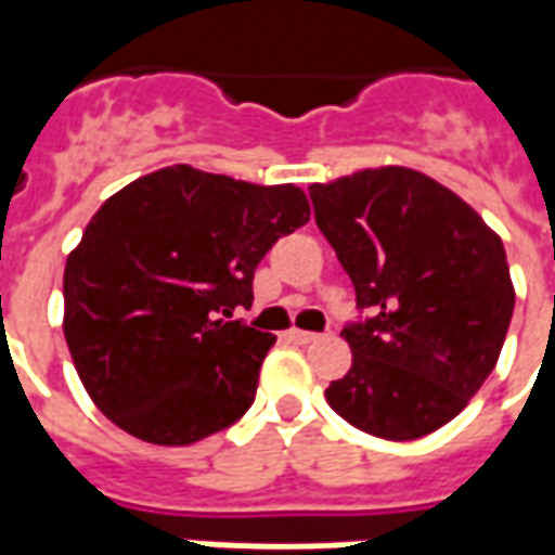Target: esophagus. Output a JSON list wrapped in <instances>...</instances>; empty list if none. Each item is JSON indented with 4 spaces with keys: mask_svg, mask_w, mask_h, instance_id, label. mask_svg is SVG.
Returning a JSON list of instances; mask_svg holds the SVG:
<instances>
[{
    "mask_svg": "<svg viewBox=\"0 0 555 555\" xmlns=\"http://www.w3.org/2000/svg\"><path fill=\"white\" fill-rule=\"evenodd\" d=\"M291 338L297 341V345H312L321 338V333H309V330H291Z\"/></svg>",
    "mask_w": 555,
    "mask_h": 555,
    "instance_id": "esophagus-1",
    "label": "esophagus"
}]
</instances>
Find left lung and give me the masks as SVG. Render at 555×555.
<instances>
[{"label":"left lung","instance_id":"8db88e82","mask_svg":"<svg viewBox=\"0 0 555 555\" xmlns=\"http://www.w3.org/2000/svg\"><path fill=\"white\" fill-rule=\"evenodd\" d=\"M314 222L372 318L341 336L353 362L326 401L353 428L418 440L452 422L500 360L514 285L500 234L408 166L309 186Z\"/></svg>","mask_w":555,"mask_h":555}]
</instances>
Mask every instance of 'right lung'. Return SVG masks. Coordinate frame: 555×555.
<instances>
[{"label":"right lung","mask_w":555,"mask_h":555,"mask_svg":"<svg viewBox=\"0 0 555 555\" xmlns=\"http://www.w3.org/2000/svg\"><path fill=\"white\" fill-rule=\"evenodd\" d=\"M294 183L166 166L109 195L65 264V341L103 416L190 446L253 408L276 336L231 321L282 234L309 222Z\"/></svg>","instance_id":"right-lung-1"}]
</instances>
